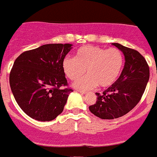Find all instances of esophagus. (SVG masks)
I'll return each instance as SVG.
<instances>
[{"mask_svg": "<svg viewBox=\"0 0 157 157\" xmlns=\"http://www.w3.org/2000/svg\"><path fill=\"white\" fill-rule=\"evenodd\" d=\"M76 91H78V92H79L80 94H86L87 93L86 92V91H83V90H76Z\"/></svg>", "mask_w": 157, "mask_h": 157, "instance_id": "esophagus-1", "label": "esophagus"}]
</instances>
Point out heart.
Masks as SVG:
<instances>
[{"label": "heart", "mask_w": 157, "mask_h": 157, "mask_svg": "<svg viewBox=\"0 0 157 157\" xmlns=\"http://www.w3.org/2000/svg\"><path fill=\"white\" fill-rule=\"evenodd\" d=\"M124 63L123 53L117 48H105L95 45H85L76 51L75 58L66 56L62 67L65 75L71 80H76L75 87L91 90L99 86L106 88L117 81Z\"/></svg>", "instance_id": "b5f03b06"}]
</instances>
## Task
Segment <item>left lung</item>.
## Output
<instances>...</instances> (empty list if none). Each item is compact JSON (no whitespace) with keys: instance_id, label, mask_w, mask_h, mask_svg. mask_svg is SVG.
<instances>
[{"instance_id":"left-lung-1","label":"left lung","mask_w":157,"mask_h":157,"mask_svg":"<svg viewBox=\"0 0 157 157\" xmlns=\"http://www.w3.org/2000/svg\"><path fill=\"white\" fill-rule=\"evenodd\" d=\"M124 55L125 64L117 81L102 94L96 93V104L89 109L103 120L117 119L132 110L141 100L149 79V67L140 52L112 43Z\"/></svg>"}]
</instances>
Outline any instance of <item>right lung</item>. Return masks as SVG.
Instances as JSON below:
<instances>
[{
    "label": "right lung",
    "mask_w": 157,
    "mask_h": 157,
    "mask_svg": "<svg viewBox=\"0 0 157 157\" xmlns=\"http://www.w3.org/2000/svg\"><path fill=\"white\" fill-rule=\"evenodd\" d=\"M71 44H47L20 54L14 62L9 82L16 102L34 120L51 121L63 110L72 90L62 67Z\"/></svg>",
    "instance_id": "1"
}]
</instances>
